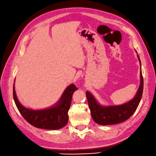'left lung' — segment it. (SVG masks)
Masks as SVG:
<instances>
[{
  "mask_svg": "<svg viewBox=\"0 0 156 156\" xmlns=\"http://www.w3.org/2000/svg\"><path fill=\"white\" fill-rule=\"evenodd\" d=\"M138 59L141 62L140 57ZM140 86L138 88L135 96L130 101L121 105L104 107L98 104L95 98L89 92L86 91L88 107L90 110V115L95 123L99 125H113L120 123L128 120L133 115L140 104L143 93L144 81L142 74L140 72Z\"/></svg>",
  "mask_w": 156,
  "mask_h": 156,
  "instance_id": "obj_1",
  "label": "left lung"
}]
</instances>
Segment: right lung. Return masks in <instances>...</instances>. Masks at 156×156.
<instances>
[{"label":"right lung","instance_id":"add662e5","mask_svg":"<svg viewBox=\"0 0 156 156\" xmlns=\"http://www.w3.org/2000/svg\"><path fill=\"white\" fill-rule=\"evenodd\" d=\"M78 88L74 84L67 87L63 95L54 106L48 109L33 110L27 109L21 104L16 97L14 83L13 98L20 114L30 125L37 128L46 130H58L66 125L68 121V110L70 109L73 93Z\"/></svg>","mask_w":156,"mask_h":156}]
</instances>
